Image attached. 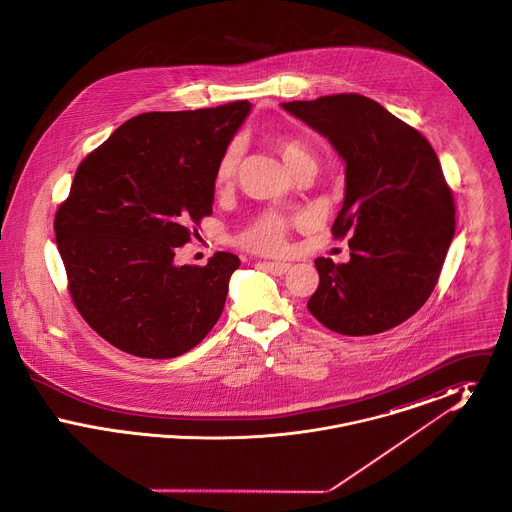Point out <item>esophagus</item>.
I'll return each mask as SVG.
<instances>
[{
	"label": "esophagus",
	"instance_id": "1",
	"mask_svg": "<svg viewBox=\"0 0 512 512\" xmlns=\"http://www.w3.org/2000/svg\"><path fill=\"white\" fill-rule=\"evenodd\" d=\"M265 268H267L270 274H274V276H282V274H286V272L290 270V263H276V261H268V263H265Z\"/></svg>",
	"mask_w": 512,
	"mask_h": 512
}]
</instances>
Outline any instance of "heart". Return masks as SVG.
Listing matches in <instances>:
<instances>
[{
	"mask_svg": "<svg viewBox=\"0 0 512 512\" xmlns=\"http://www.w3.org/2000/svg\"><path fill=\"white\" fill-rule=\"evenodd\" d=\"M274 147L292 172L297 167H301L303 163L315 161L313 149L299 138L280 136V138L274 140ZM240 157H242L240 142H232L230 146L224 149L219 165H217V172H215V178H217L219 186L230 184L234 180ZM288 228H290V220L286 217H282L278 213H265L245 230L244 236H242V244L251 251L278 253L286 247Z\"/></svg>",
	"mask_w": 512,
	"mask_h": 512,
	"instance_id": "obj_1",
	"label": "heart"
}]
</instances>
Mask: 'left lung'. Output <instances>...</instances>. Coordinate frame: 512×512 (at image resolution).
Returning a JSON list of instances; mask_svg holds the SVG:
<instances>
[{"instance_id":"8db88e82","label":"left lung","mask_w":512,"mask_h":512,"mask_svg":"<svg viewBox=\"0 0 512 512\" xmlns=\"http://www.w3.org/2000/svg\"><path fill=\"white\" fill-rule=\"evenodd\" d=\"M282 109L336 149L345 188L334 236H351V259L318 257L307 309L343 336L405 322L436 288L455 236V203L428 140L359 94L288 101Z\"/></svg>"}]
</instances>
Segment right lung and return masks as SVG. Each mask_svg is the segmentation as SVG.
Here are the masks:
<instances>
[{"mask_svg":"<svg viewBox=\"0 0 512 512\" xmlns=\"http://www.w3.org/2000/svg\"><path fill=\"white\" fill-rule=\"evenodd\" d=\"M249 101L144 113L121 124L76 169L55 240L82 318L136 357L172 359L217 324L240 259L176 265V247L213 211L215 172Z\"/></svg>","mask_w":512,"mask_h":512,"instance_id":"obj_1","label":"right lung"}]
</instances>
